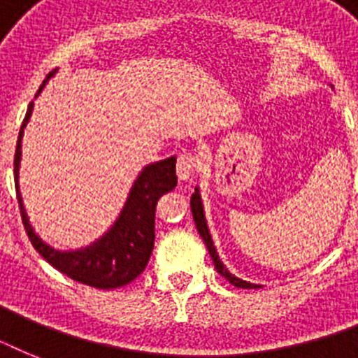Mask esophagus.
I'll use <instances>...</instances> for the list:
<instances>
[{"mask_svg": "<svg viewBox=\"0 0 358 358\" xmlns=\"http://www.w3.org/2000/svg\"><path fill=\"white\" fill-rule=\"evenodd\" d=\"M196 169H199V159H196V156H193L189 152L180 154L178 162H176V173H178L180 180H184V182L189 180Z\"/></svg>", "mask_w": 358, "mask_h": 358, "instance_id": "esophagus-1", "label": "esophagus"}]
</instances>
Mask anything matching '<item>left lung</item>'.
I'll return each instance as SVG.
<instances>
[{
  "label": "left lung",
  "mask_w": 358,
  "mask_h": 358,
  "mask_svg": "<svg viewBox=\"0 0 358 358\" xmlns=\"http://www.w3.org/2000/svg\"><path fill=\"white\" fill-rule=\"evenodd\" d=\"M191 213H193V221H195L196 230H199L201 238L204 239L208 252H210V256H212V260H213V264H215V269H217L219 275L227 278L230 284H234L236 288H243V289L262 288L260 284L249 282V280H243V278H239V277H236V275H232V273L229 271V267L224 266L223 262H221L217 249H215V245H213L210 229H208L206 213H204V204H202V196H201V189H199V185L195 187V193L191 195Z\"/></svg>",
  "instance_id": "8db88e82"
}]
</instances>
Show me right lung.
Listing matches in <instances>:
<instances>
[{"label":"right lung","instance_id":"add662e5","mask_svg":"<svg viewBox=\"0 0 358 358\" xmlns=\"http://www.w3.org/2000/svg\"><path fill=\"white\" fill-rule=\"evenodd\" d=\"M57 70H52L42 81L36 96L41 94L46 83L52 80ZM35 96V98H36ZM31 102L22 122L14 154V184L20 202V213L24 221L25 232L31 243L55 269L64 273L72 280L100 289H113L126 286L135 277L145 271L148 258L154 249V217H156L157 199L176 187V157L171 156L162 162L148 163L143 167L134 184L129 187L122 210L115 223L92 243L80 249L61 250L46 243L36 234L25 212L24 199L20 193V162H22V139L24 129L33 115Z\"/></svg>","mask_w":358,"mask_h":358}]
</instances>
